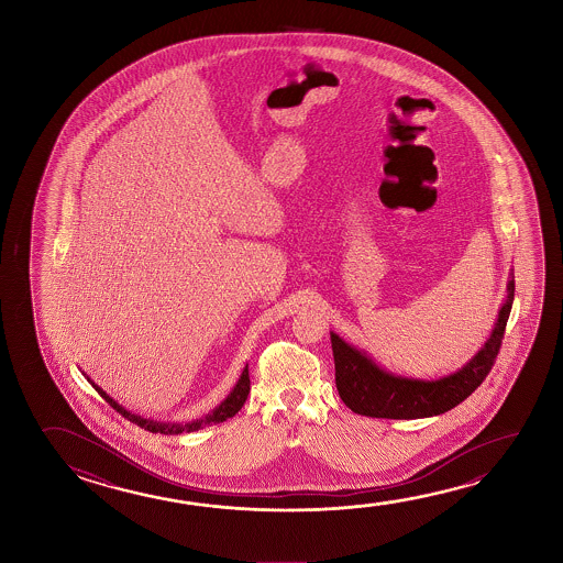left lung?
<instances>
[{
    "mask_svg": "<svg viewBox=\"0 0 563 563\" xmlns=\"http://www.w3.org/2000/svg\"><path fill=\"white\" fill-rule=\"evenodd\" d=\"M515 300V273L510 268L507 283V298L498 308L497 322L488 333L481 350L460 369L440 378H415L397 375L380 367L365 350L341 340L338 333L332 338L335 385L341 400L355 415L390 420H415L440 416L470 397L485 380L495 363L508 316Z\"/></svg>",
    "mask_w": 563,
    "mask_h": 563,
    "instance_id": "obj_1",
    "label": "left lung"
}]
</instances>
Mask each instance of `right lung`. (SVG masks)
Instances as JSON below:
<instances>
[{"label": "right lung", "instance_id": "1", "mask_svg": "<svg viewBox=\"0 0 563 563\" xmlns=\"http://www.w3.org/2000/svg\"><path fill=\"white\" fill-rule=\"evenodd\" d=\"M82 371V369H80ZM84 377L88 378V383L92 385L98 393H100V397L111 406V408H115L121 416H125L130 422L133 424H137L139 428H143V430H148V432L153 433H165V435H178V433H188L196 432V430H200V428H206V426L220 424V422H225L228 418H233V416L238 415L241 410V406L245 405V400H247V395H250V367L245 365L243 371H241L240 378H238V383L233 385V388L230 390V395L223 398L220 405L216 406L213 410H210L208 415L202 416V418H196V420H190V422H161V420H153V418H145V416L135 415V412H131L128 408H123V406L115 400V398H111L102 387H98L96 383H93L92 378L88 377L86 373L82 371Z\"/></svg>", "mask_w": 563, "mask_h": 563}]
</instances>
